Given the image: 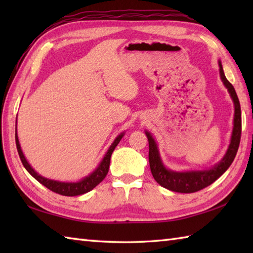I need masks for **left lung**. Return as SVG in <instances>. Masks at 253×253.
I'll use <instances>...</instances> for the list:
<instances>
[{
    "label": "left lung",
    "instance_id": "8db88e82",
    "mask_svg": "<svg viewBox=\"0 0 253 253\" xmlns=\"http://www.w3.org/2000/svg\"><path fill=\"white\" fill-rule=\"evenodd\" d=\"M219 75L225 87L227 88L228 92L232 96L235 105V115H234V127L230 138V143L224 158L219 161L210 169L204 170H189V171H174L168 169L164 166L162 160H161L157 142L154 141L153 137L149 131H146V135L149 140V163L153 178L157 180L158 184L166 189L180 192V193H191L203 189L211 184H213L218 177H221L227 169L233 163L238 151L240 137H241V110L237 93L228 80L225 77L223 66L221 61H218Z\"/></svg>",
    "mask_w": 253,
    "mask_h": 253
}]
</instances>
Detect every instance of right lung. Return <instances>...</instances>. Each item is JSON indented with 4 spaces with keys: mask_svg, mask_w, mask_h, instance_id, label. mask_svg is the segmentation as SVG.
I'll return each instance as SVG.
<instances>
[{
    "mask_svg": "<svg viewBox=\"0 0 253 253\" xmlns=\"http://www.w3.org/2000/svg\"><path fill=\"white\" fill-rule=\"evenodd\" d=\"M123 136H124V132L116 137L114 142L111 144V147L109 148V150H107V152L105 153L104 158L102 159L101 163L99 164L98 168H96L90 175L84 177V178H83L82 180H79L77 182H64V181L52 180V179L45 178V177H42L41 175L38 174L37 171L31 168L30 164L27 162L25 155H24L23 151H21L18 136H17V129H16V132H15V140H16V147H17V151L19 154V158L21 160V163H23L25 169L28 170V173L32 177H34V178H36L38 181L40 182V184L45 186L47 189L54 191V192L58 193V195L74 197V196L84 195V193L92 190L95 186H98L100 182L105 178L106 174L109 173L111 155H112L113 151H114V149L116 148L118 142L121 141Z\"/></svg>",
    "mask_w": 253,
    "mask_h": 253,
    "instance_id": "obj_1",
    "label": "right lung"
}]
</instances>
